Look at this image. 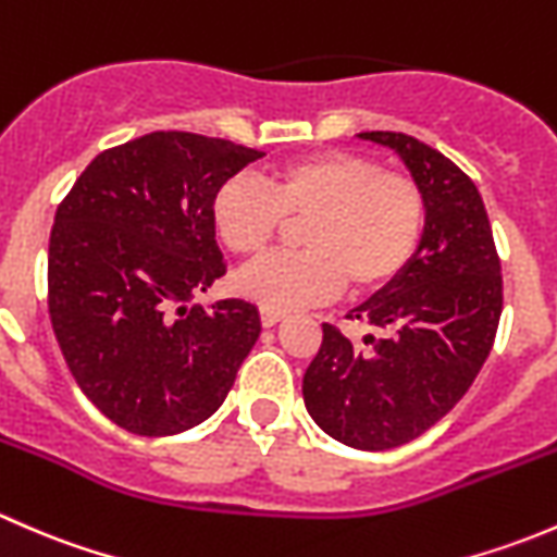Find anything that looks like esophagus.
Segmentation results:
<instances>
[{"label": "esophagus", "instance_id": "34e87169", "mask_svg": "<svg viewBox=\"0 0 557 557\" xmlns=\"http://www.w3.org/2000/svg\"><path fill=\"white\" fill-rule=\"evenodd\" d=\"M285 314L283 312H269V310H261V325L263 329H272V325H277L280 320H283Z\"/></svg>", "mask_w": 557, "mask_h": 557}]
</instances>
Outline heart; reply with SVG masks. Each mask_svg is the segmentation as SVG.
I'll list each match as a JSON object with an SVG mask.
<instances>
[{
    "mask_svg": "<svg viewBox=\"0 0 557 557\" xmlns=\"http://www.w3.org/2000/svg\"><path fill=\"white\" fill-rule=\"evenodd\" d=\"M212 218L234 256H261L285 221L301 226V252H277L250 263L234 280L261 310L290 312L391 283L420 243L425 196L409 174L385 172L356 153H314L290 161L267 185L237 177L221 185Z\"/></svg>",
    "mask_w": 557,
    "mask_h": 557,
    "instance_id": "obj_1",
    "label": "heart"
}]
</instances>
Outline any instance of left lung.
<instances>
[{"label": "left lung", "mask_w": 557, "mask_h": 557, "mask_svg": "<svg viewBox=\"0 0 557 557\" xmlns=\"http://www.w3.org/2000/svg\"><path fill=\"white\" fill-rule=\"evenodd\" d=\"M396 150L425 196L407 267L347 318L383 331L352 342L323 323L305 372L314 423L356 450H391L440 423L491 356L502 318V261L485 205L450 159L401 132H363Z\"/></svg>", "instance_id": "8db88e82"}]
</instances>
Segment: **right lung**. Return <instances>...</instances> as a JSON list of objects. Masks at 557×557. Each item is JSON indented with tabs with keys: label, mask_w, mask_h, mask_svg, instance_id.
<instances>
[{
	"label": "right lung",
	"mask_w": 557,
	"mask_h": 557,
	"mask_svg": "<svg viewBox=\"0 0 557 557\" xmlns=\"http://www.w3.org/2000/svg\"><path fill=\"white\" fill-rule=\"evenodd\" d=\"M263 153L153 132L99 153L55 210L48 310L81 391L115 425L172 436L205 423L261 334L258 307L188 301L226 274L212 205Z\"/></svg>",
	"instance_id": "1"
}]
</instances>
